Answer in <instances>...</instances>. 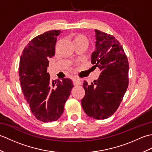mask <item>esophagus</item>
Returning <instances> with one entry per match:
<instances>
[{
    "instance_id": "obj_1",
    "label": "esophagus",
    "mask_w": 152,
    "mask_h": 152,
    "mask_svg": "<svg viewBox=\"0 0 152 152\" xmlns=\"http://www.w3.org/2000/svg\"><path fill=\"white\" fill-rule=\"evenodd\" d=\"M73 83L74 86H79L81 85V80H80L79 78H74L73 80Z\"/></svg>"
}]
</instances>
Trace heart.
Wrapping results in <instances>:
<instances>
[{"label":"heart","instance_id":"heart-1","mask_svg":"<svg viewBox=\"0 0 152 152\" xmlns=\"http://www.w3.org/2000/svg\"><path fill=\"white\" fill-rule=\"evenodd\" d=\"M82 40H86L87 42H88V39H87V38L84 36H83V35H80V36H78L77 37H76L74 38V42H77V41H82Z\"/></svg>","mask_w":152,"mask_h":152}]
</instances>
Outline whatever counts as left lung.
<instances>
[{
	"mask_svg": "<svg viewBox=\"0 0 152 152\" xmlns=\"http://www.w3.org/2000/svg\"><path fill=\"white\" fill-rule=\"evenodd\" d=\"M95 32V50L91 63L101 70L91 85L84 80L86 94L82 106L86 114L95 119L108 118L120 105L129 85V62L124 48L112 35Z\"/></svg>",
	"mask_w": 152,
	"mask_h": 152,
	"instance_id": "obj_1",
	"label": "left lung"
}]
</instances>
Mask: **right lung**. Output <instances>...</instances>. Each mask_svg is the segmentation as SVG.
Instances as JSON below:
<instances>
[{
  "label": "right lung",
  "mask_w": 152,
  "mask_h": 152,
  "mask_svg": "<svg viewBox=\"0 0 152 152\" xmlns=\"http://www.w3.org/2000/svg\"><path fill=\"white\" fill-rule=\"evenodd\" d=\"M59 30H53L32 39L25 46L19 66V76L24 98L31 111L42 122L57 121L73 88L72 80L63 78L50 81L47 67L56 52Z\"/></svg>",
  "instance_id": "1"
}]
</instances>
